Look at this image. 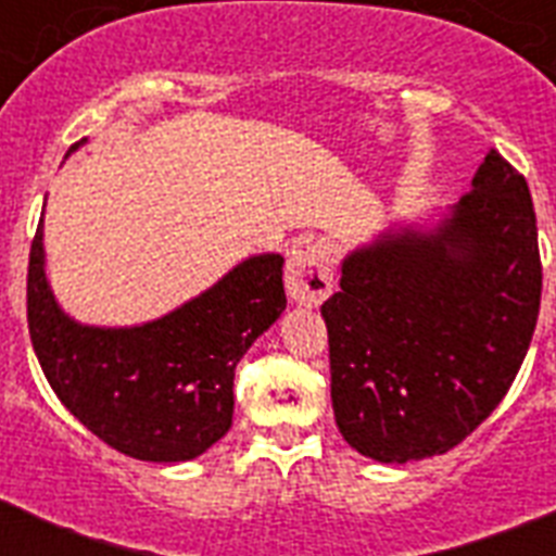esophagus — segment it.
<instances>
[{
	"mask_svg": "<svg viewBox=\"0 0 556 556\" xmlns=\"http://www.w3.org/2000/svg\"><path fill=\"white\" fill-rule=\"evenodd\" d=\"M286 288L291 303L320 305L334 288V248L329 242H312L288 256Z\"/></svg>",
	"mask_w": 556,
	"mask_h": 556,
	"instance_id": "1",
	"label": "esophagus"
}]
</instances>
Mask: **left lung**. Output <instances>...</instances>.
Instances as JSON below:
<instances>
[{
	"instance_id": "left-lung-1",
	"label": "left lung",
	"mask_w": 556,
	"mask_h": 556,
	"mask_svg": "<svg viewBox=\"0 0 556 556\" xmlns=\"http://www.w3.org/2000/svg\"><path fill=\"white\" fill-rule=\"evenodd\" d=\"M540 291L534 201L496 150L458 204L352 248L320 308L349 447L406 465L465 441L517 378Z\"/></svg>"
}]
</instances>
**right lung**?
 <instances>
[{
    "instance_id": "right-lung-1",
    "label": "right lung",
    "mask_w": 556,
    "mask_h": 556,
    "mask_svg": "<svg viewBox=\"0 0 556 556\" xmlns=\"http://www.w3.org/2000/svg\"><path fill=\"white\" fill-rule=\"evenodd\" d=\"M282 312V256L253 253L155 320L89 326L51 291L42 218L30 244L28 331L39 366L86 430L138 462H190L230 430L236 364Z\"/></svg>"
}]
</instances>
